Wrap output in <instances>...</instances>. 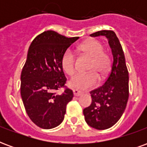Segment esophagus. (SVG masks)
<instances>
[{
  "mask_svg": "<svg viewBox=\"0 0 147 147\" xmlns=\"http://www.w3.org/2000/svg\"><path fill=\"white\" fill-rule=\"evenodd\" d=\"M73 94H74V95L75 96H80L83 93L81 92V91H80V90H76V89H74L73 90Z\"/></svg>",
  "mask_w": 147,
  "mask_h": 147,
  "instance_id": "esophagus-1",
  "label": "esophagus"
}]
</instances>
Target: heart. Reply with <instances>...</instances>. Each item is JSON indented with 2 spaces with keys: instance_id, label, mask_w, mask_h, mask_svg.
Returning <instances> with one entry per match:
<instances>
[{
  "instance_id": "b5f03b06",
  "label": "heart",
  "mask_w": 147,
  "mask_h": 147,
  "mask_svg": "<svg viewBox=\"0 0 147 147\" xmlns=\"http://www.w3.org/2000/svg\"><path fill=\"white\" fill-rule=\"evenodd\" d=\"M79 50L83 54L87 55L91 58L89 70L92 71L85 73L78 72L75 74L69 80L68 85L75 89H89L94 86L98 80V76L96 72L101 78L105 76L108 71L110 61L108 55L103 52V45L102 43L96 40L84 42L79 46ZM75 63V55L73 52L68 49L64 52L61 58V65L64 71L69 75L73 73L76 67Z\"/></svg>"
}]
</instances>
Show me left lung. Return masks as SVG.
<instances>
[{
	"instance_id": "1",
	"label": "left lung",
	"mask_w": 147,
	"mask_h": 147,
	"mask_svg": "<svg viewBox=\"0 0 147 147\" xmlns=\"http://www.w3.org/2000/svg\"><path fill=\"white\" fill-rule=\"evenodd\" d=\"M91 37L105 36L112 49L113 61L102 86L90 91L92 102L83 109L86 123L98 130L108 129L117 123L126 108L128 97V71L123 49L113 30H100Z\"/></svg>"
}]
</instances>
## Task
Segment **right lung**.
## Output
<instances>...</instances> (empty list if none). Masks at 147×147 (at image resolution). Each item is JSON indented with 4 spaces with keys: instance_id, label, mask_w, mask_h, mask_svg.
I'll use <instances>...</instances> for the list:
<instances>
[{
    "instance_id": "1",
    "label": "right lung",
    "mask_w": 147,
    "mask_h": 147,
    "mask_svg": "<svg viewBox=\"0 0 147 147\" xmlns=\"http://www.w3.org/2000/svg\"><path fill=\"white\" fill-rule=\"evenodd\" d=\"M79 37L67 38L53 30L40 34L31 42L21 72L20 94L28 117L41 128L51 129L64 120L73 92L64 85L61 65L64 53ZM64 88V92L57 90Z\"/></svg>"
}]
</instances>
